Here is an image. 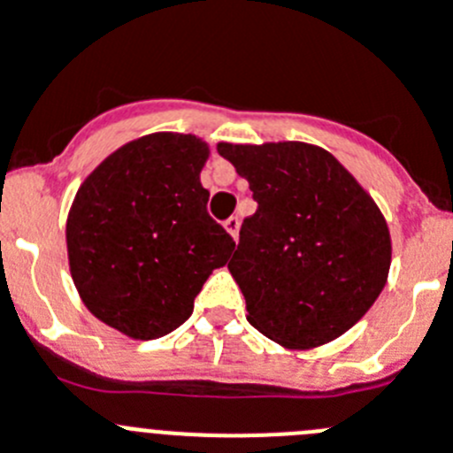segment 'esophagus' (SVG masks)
Wrapping results in <instances>:
<instances>
[{
	"label": "esophagus",
	"instance_id": "1",
	"mask_svg": "<svg viewBox=\"0 0 453 453\" xmlns=\"http://www.w3.org/2000/svg\"><path fill=\"white\" fill-rule=\"evenodd\" d=\"M224 229L229 231L234 238H238V231H240V218H238V215H231L229 219H224Z\"/></svg>",
	"mask_w": 453,
	"mask_h": 453
}]
</instances>
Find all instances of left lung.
<instances>
[{
	"instance_id": "left-lung-1",
	"label": "left lung",
	"mask_w": 453,
	"mask_h": 453,
	"mask_svg": "<svg viewBox=\"0 0 453 453\" xmlns=\"http://www.w3.org/2000/svg\"><path fill=\"white\" fill-rule=\"evenodd\" d=\"M218 152L258 204L229 260L247 321L296 350L342 337L371 310L391 267L375 202L317 145L219 143Z\"/></svg>"
}]
</instances>
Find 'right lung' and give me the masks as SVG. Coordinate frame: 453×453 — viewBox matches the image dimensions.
<instances>
[{"mask_svg": "<svg viewBox=\"0 0 453 453\" xmlns=\"http://www.w3.org/2000/svg\"><path fill=\"white\" fill-rule=\"evenodd\" d=\"M206 143L190 134L143 136L107 157L73 199V283L89 312L127 337L159 339L180 327L234 251L206 211Z\"/></svg>", "mask_w": 453, "mask_h": 453, "instance_id": "add662e5", "label": "right lung"}]
</instances>
